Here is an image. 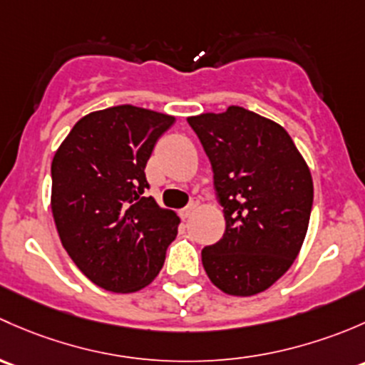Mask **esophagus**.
<instances>
[{"label": "esophagus", "mask_w": 365, "mask_h": 365, "mask_svg": "<svg viewBox=\"0 0 365 365\" xmlns=\"http://www.w3.org/2000/svg\"><path fill=\"white\" fill-rule=\"evenodd\" d=\"M198 207V198L197 197H193L190 200V204L186 205V207H184L182 210H181V216H182V220H186V217H190L191 214H193V210Z\"/></svg>", "instance_id": "esophagus-1"}]
</instances>
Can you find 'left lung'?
<instances>
[{
  "label": "left lung",
  "mask_w": 365,
  "mask_h": 365,
  "mask_svg": "<svg viewBox=\"0 0 365 365\" xmlns=\"http://www.w3.org/2000/svg\"><path fill=\"white\" fill-rule=\"evenodd\" d=\"M214 174L223 237L202 250L209 279L247 297L294 264L313 209V179L283 126L242 107L187 119Z\"/></svg>",
  "instance_id": "left-lung-1"
}]
</instances>
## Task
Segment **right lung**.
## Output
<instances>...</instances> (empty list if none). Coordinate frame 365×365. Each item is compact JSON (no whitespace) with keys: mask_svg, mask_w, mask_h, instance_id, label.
Here are the masks:
<instances>
[{"mask_svg":"<svg viewBox=\"0 0 365 365\" xmlns=\"http://www.w3.org/2000/svg\"><path fill=\"white\" fill-rule=\"evenodd\" d=\"M172 125V115L131 105L91 112L52 160V214L63 247L108 292L148 287L178 235L179 217L144 197L145 165Z\"/></svg>","mask_w":365,"mask_h":365,"instance_id":"add662e5","label":"right lung"}]
</instances>
